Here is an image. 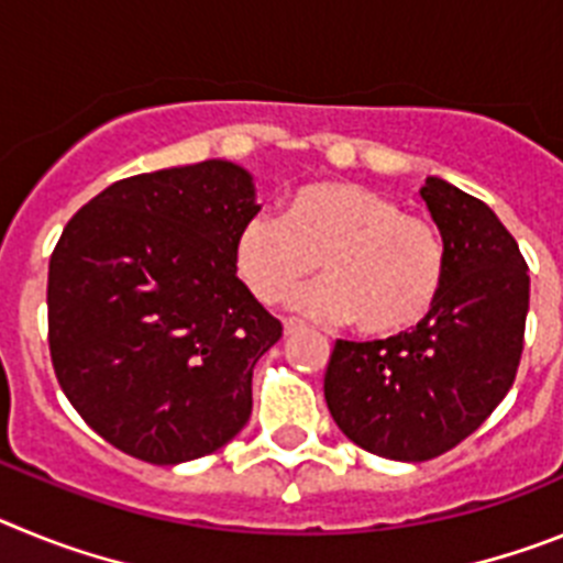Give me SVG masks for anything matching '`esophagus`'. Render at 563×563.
Segmentation results:
<instances>
[{
  "label": "esophagus",
  "mask_w": 563,
  "mask_h": 563,
  "mask_svg": "<svg viewBox=\"0 0 563 563\" xmlns=\"http://www.w3.org/2000/svg\"><path fill=\"white\" fill-rule=\"evenodd\" d=\"M305 330V324H298V321H292V318H287L285 321V335H296V332Z\"/></svg>",
  "instance_id": "1"
}]
</instances>
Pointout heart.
Wrapping results in <instances>:
<instances>
[{"mask_svg": "<svg viewBox=\"0 0 563 563\" xmlns=\"http://www.w3.org/2000/svg\"><path fill=\"white\" fill-rule=\"evenodd\" d=\"M330 278L296 292L290 307L316 321H357L377 338L429 316L445 276L437 228L355 183H310L282 220L256 213L233 239L239 278L262 305H278L307 276Z\"/></svg>", "mask_w": 563, "mask_h": 563, "instance_id": "b5f03b06", "label": "heart"}]
</instances>
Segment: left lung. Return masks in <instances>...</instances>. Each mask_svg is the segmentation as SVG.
Here are the masks:
<instances>
[{
  "label": "left lung",
  "mask_w": 563,
  "mask_h": 563,
  "mask_svg": "<svg viewBox=\"0 0 563 563\" xmlns=\"http://www.w3.org/2000/svg\"><path fill=\"white\" fill-rule=\"evenodd\" d=\"M445 276L411 332L338 341L324 397L338 429L369 454L426 462L474 434L516 380L530 276L516 239L482 200L429 177Z\"/></svg>",
  "instance_id": "1"
}]
</instances>
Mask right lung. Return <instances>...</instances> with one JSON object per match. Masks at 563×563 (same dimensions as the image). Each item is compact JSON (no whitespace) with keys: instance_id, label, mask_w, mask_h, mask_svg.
<instances>
[{"instance_id":"right-lung-1","label":"right lung","mask_w":563,"mask_h":563,"mask_svg":"<svg viewBox=\"0 0 563 563\" xmlns=\"http://www.w3.org/2000/svg\"><path fill=\"white\" fill-rule=\"evenodd\" d=\"M258 208L247 168L202 161L112 183L64 228L47 276L53 369L123 454L180 465L251 420L253 366L282 338L233 265Z\"/></svg>"}]
</instances>
